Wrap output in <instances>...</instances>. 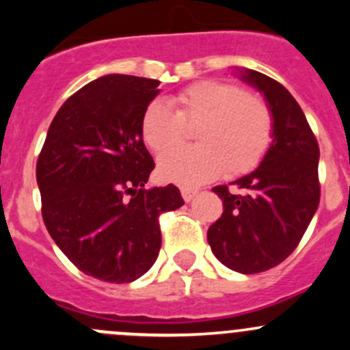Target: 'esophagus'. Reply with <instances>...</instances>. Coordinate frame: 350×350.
<instances>
[{
  "label": "esophagus",
  "instance_id": "1",
  "mask_svg": "<svg viewBox=\"0 0 350 350\" xmlns=\"http://www.w3.org/2000/svg\"><path fill=\"white\" fill-rule=\"evenodd\" d=\"M181 195L185 198V201H191L193 198L198 195V189H193V188H183L181 189Z\"/></svg>",
  "mask_w": 350,
  "mask_h": 350
}]
</instances>
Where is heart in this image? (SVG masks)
I'll list each match as a JSON object with an SVG mask.
<instances>
[{
  "mask_svg": "<svg viewBox=\"0 0 350 350\" xmlns=\"http://www.w3.org/2000/svg\"><path fill=\"white\" fill-rule=\"evenodd\" d=\"M171 107L150 101L140 118V133L159 157L178 149L193 129L198 146L159 162L164 181L195 186L221 172L237 178L262 162L273 142V115L262 98L227 81H200L171 98Z\"/></svg>",
  "mask_w": 350,
  "mask_h": 350,
  "instance_id": "obj_1",
  "label": "heart"
}]
</instances>
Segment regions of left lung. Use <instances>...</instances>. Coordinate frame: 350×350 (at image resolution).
Instances as JSON below:
<instances>
[{
	"label": "left lung",
	"mask_w": 350,
	"mask_h": 350,
	"mask_svg": "<svg viewBox=\"0 0 350 350\" xmlns=\"http://www.w3.org/2000/svg\"><path fill=\"white\" fill-rule=\"evenodd\" d=\"M242 81L264 94L273 115V142L259 167L228 186H215L224 213L208 228L215 257L228 269L256 274L296 249L320 203V149L288 90L252 69Z\"/></svg>",
	"instance_id": "left-lung-1"
}]
</instances>
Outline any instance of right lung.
<instances>
[{
	"label": "right lung",
	"instance_id": "add662e5",
	"mask_svg": "<svg viewBox=\"0 0 350 350\" xmlns=\"http://www.w3.org/2000/svg\"><path fill=\"white\" fill-rule=\"evenodd\" d=\"M157 79L108 74L67 98L37 161L42 218L79 271L132 283L161 249L159 217L185 204L174 185L146 188L155 167L140 118Z\"/></svg>",
	"mask_w": 350,
	"mask_h": 350
}]
</instances>
